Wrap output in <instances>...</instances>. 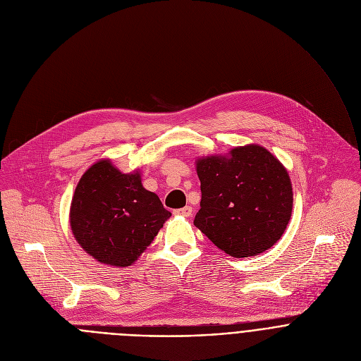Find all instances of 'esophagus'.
<instances>
[{"mask_svg":"<svg viewBox=\"0 0 361 361\" xmlns=\"http://www.w3.org/2000/svg\"><path fill=\"white\" fill-rule=\"evenodd\" d=\"M174 213L178 214V216H183V217H190V216L192 214V209L190 207V205H185L184 209H178V210H176Z\"/></svg>","mask_w":361,"mask_h":361,"instance_id":"1","label":"esophagus"}]
</instances>
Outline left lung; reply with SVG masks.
<instances>
[{
    "mask_svg": "<svg viewBox=\"0 0 361 361\" xmlns=\"http://www.w3.org/2000/svg\"><path fill=\"white\" fill-rule=\"evenodd\" d=\"M201 183L194 226L226 254L259 255L284 234L293 212L288 171L259 145L233 148L227 156L195 161Z\"/></svg>",
    "mask_w": 361,
    "mask_h": 361,
    "instance_id": "8db88e82",
    "label": "left lung"
}]
</instances>
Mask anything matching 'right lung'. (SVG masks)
I'll return each mask as SVG.
<instances>
[{"label": "right lung", "instance_id": "add662e5", "mask_svg": "<svg viewBox=\"0 0 361 361\" xmlns=\"http://www.w3.org/2000/svg\"><path fill=\"white\" fill-rule=\"evenodd\" d=\"M170 217L159 195L142 187L140 170L126 174L107 159L81 176L70 207L77 243L113 267L134 264Z\"/></svg>", "mask_w": 361, "mask_h": 361}]
</instances>
